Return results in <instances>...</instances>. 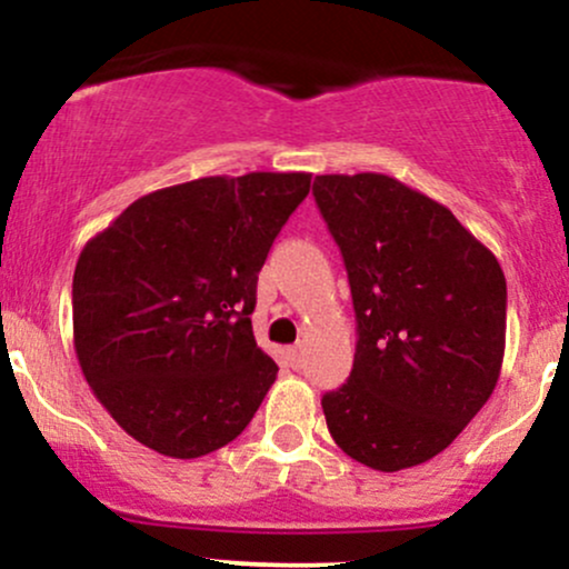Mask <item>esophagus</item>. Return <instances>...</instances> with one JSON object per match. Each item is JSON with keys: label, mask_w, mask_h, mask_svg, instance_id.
<instances>
[{"label": "esophagus", "mask_w": 569, "mask_h": 569, "mask_svg": "<svg viewBox=\"0 0 569 569\" xmlns=\"http://www.w3.org/2000/svg\"><path fill=\"white\" fill-rule=\"evenodd\" d=\"M287 357H290L292 368H301L303 366V347H301V343H296V347L287 349Z\"/></svg>", "instance_id": "1"}]
</instances>
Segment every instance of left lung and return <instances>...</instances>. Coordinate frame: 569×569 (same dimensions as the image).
Here are the masks:
<instances>
[{"label": "left lung", "mask_w": 569, "mask_h": 569, "mask_svg": "<svg viewBox=\"0 0 569 569\" xmlns=\"http://www.w3.org/2000/svg\"><path fill=\"white\" fill-rule=\"evenodd\" d=\"M315 199L352 287V376L322 398L338 449L395 473L481 411L506 355V273L443 203L376 171L319 174Z\"/></svg>", "instance_id": "1"}]
</instances>
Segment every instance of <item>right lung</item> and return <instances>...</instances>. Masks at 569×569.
I'll return each mask as SVG.
<instances>
[{"mask_svg":"<svg viewBox=\"0 0 569 569\" xmlns=\"http://www.w3.org/2000/svg\"><path fill=\"white\" fill-rule=\"evenodd\" d=\"M309 171L201 177L152 190L82 247L74 355L133 440L196 459L241 436L277 381L258 347V271Z\"/></svg>","mask_w":569,"mask_h":569,"instance_id":"add662e5","label":"right lung"}]
</instances>
